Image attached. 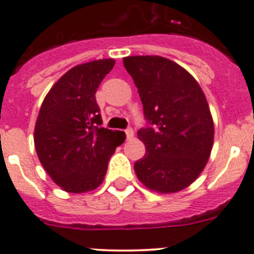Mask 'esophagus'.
I'll return each instance as SVG.
<instances>
[{"label": "esophagus", "instance_id": "obj_1", "mask_svg": "<svg viewBox=\"0 0 254 254\" xmlns=\"http://www.w3.org/2000/svg\"><path fill=\"white\" fill-rule=\"evenodd\" d=\"M125 134H127V140H131L132 137H134V130H132L131 127H127V129L125 130Z\"/></svg>", "mask_w": 254, "mask_h": 254}]
</instances>
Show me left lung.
I'll return each instance as SVG.
<instances>
[{
    "instance_id": "left-lung-1",
    "label": "left lung",
    "mask_w": 254,
    "mask_h": 254,
    "mask_svg": "<svg viewBox=\"0 0 254 254\" xmlns=\"http://www.w3.org/2000/svg\"><path fill=\"white\" fill-rule=\"evenodd\" d=\"M139 92L149 127L137 131L146 154L134 165L147 189L174 193L205 169L213 145V120L195 78L170 59L132 56L123 59Z\"/></svg>"
}]
</instances>
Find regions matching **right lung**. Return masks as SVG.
Segmentation results:
<instances>
[{
  "label": "right lung",
  "instance_id": "right-lung-1",
  "mask_svg": "<svg viewBox=\"0 0 254 254\" xmlns=\"http://www.w3.org/2000/svg\"><path fill=\"white\" fill-rule=\"evenodd\" d=\"M114 59L75 65L51 88L39 109L34 146L47 174L72 193L95 190L125 132L102 127L95 93Z\"/></svg>",
  "mask_w": 254,
  "mask_h": 254
}]
</instances>
